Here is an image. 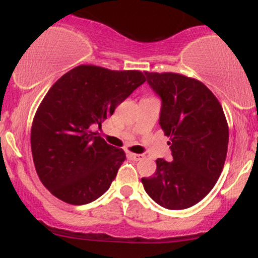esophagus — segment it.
Instances as JSON below:
<instances>
[{
  "label": "esophagus",
  "instance_id": "obj_1",
  "mask_svg": "<svg viewBox=\"0 0 258 258\" xmlns=\"http://www.w3.org/2000/svg\"><path fill=\"white\" fill-rule=\"evenodd\" d=\"M128 155V158L133 160V161H141V160L144 159V155L143 154H133V153H128L127 154Z\"/></svg>",
  "mask_w": 258,
  "mask_h": 258
}]
</instances>
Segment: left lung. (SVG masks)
<instances>
[{
	"mask_svg": "<svg viewBox=\"0 0 258 258\" xmlns=\"http://www.w3.org/2000/svg\"><path fill=\"white\" fill-rule=\"evenodd\" d=\"M144 74L161 99L159 123L170 137L172 161L156 160L155 173L142 183L160 206L188 209L211 191L223 170L229 139L226 116L203 82L174 73Z\"/></svg>",
	"mask_w": 258,
	"mask_h": 258,
	"instance_id": "left-lung-1",
	"label": "left lung"
}]
</instances>
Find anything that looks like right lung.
Listing matches in <instances>:
<instances>
[{
  "instance_id": "1",
  "label": "right lung",
  "mask_w": 258,
  "mask_h": 258,
  "mask_svg": "<svg viewBox=\"0 0 258 258\" xmlns=\"http://www.w3.org/2000/svg\"><path fill=\"white\" fill-rule=\"evenodd\" d=\"M146 82L137 70L80 65L44 96L31 127V152L42 184L61 201L85 205L102 197L125 161L94 128Z\"/></svg>"
}]
</instances>
